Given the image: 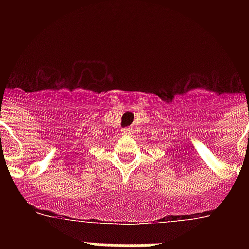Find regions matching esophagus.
Returning <instances> with one entry per match:
<instances>
[{"instance_id": "34e87169", "label": "esophagus", "mask_w": 249, "mask_h": 249, "mask_svg": "<svg viewBox=\"0 0 249 249\" xmlns=\"http://www.w3.org/2000/svg\"><path fill=\"white\" fill-rule=\"evenodd\" d=\"M132 132H133V129L131 128V127H126V128H123L122 129V135L124 136H131L132 135Z\"/></svg>"}]
</instances>
